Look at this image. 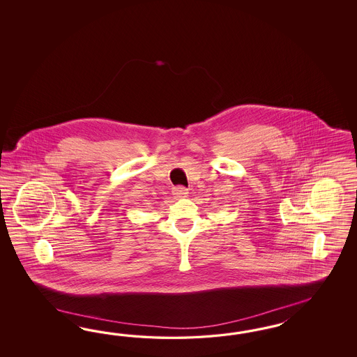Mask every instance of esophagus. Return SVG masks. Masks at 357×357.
Masks as SVG:
<instances>
[{
	"label": "esophagus",
	"instance_id": "34e87169",
	"mask_svg": "<svg viewBox=\"0 0 357 357\" xmlns=\"http://www.w3.org/2000/svg\"><path fill=\"white\" fill-rule=\"evenodd\" d=\"M173 195L175 196V199H184L188 196V190L182 185H178V187H174Z\"/></svg>",
	"mask_w": 357,
	"mask_h": 357
}]
</instances>
